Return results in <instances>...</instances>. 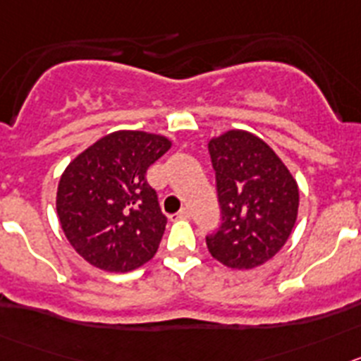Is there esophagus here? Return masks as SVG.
Here are the masks:
<instances>
[{
    "mask_svg": "<svg viewBox=\"0 0 361 361\" xmlns=\"http://www.w3.org/2000/svg\"><path fill=\"white\" fill-rule=\"evenodd\" d=\"M188 216H190V210H188L187 207H183V209L176 214V217H180V219H187Z\"/></svg>",
    "mask_w": 361,
    "mask_h": 361,
    "instance_id": "obj_1",
    "label": "esophagus"
}]
</instances>
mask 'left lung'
Segmentation results:
<instances>
[{
    "label": "left lung",
    "instance_id": "obj_1",
    "mask_svg": "<svg viewBox=\"0 0 361 361\" xmlns=\"http://www.w3.org/2000/svg\"><path fill=\"white\" fill-rule=\"evenodd\" d=\"M216 171L221 225L207 235L212 257L233 269H252L288 241L298 212V187L266 142L228 131L209 144Z\"/></svg>",
    "mask_w": 361,
    "mask_h": 361
}]
</instances>
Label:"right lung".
I'll return each mask as SVG.
<instances>
[{
  "mask_svg": "<svg viewBox=\"0 0 361 361\" xmlns=\"http://www.w3.org/2000/svg\"><path fill=\"white\" fill-rule=\"evenodd\" d=\"M169 149L165 136L116 131L68 165L57 214L70 245L90 264L126 274L154 257L167 217L145 174Z\"/></svg>",
  "mask_w": 361,
  "mask_h": 361,
  "instance_id": "right-lung-1",
  "label": "right lung"
}]
</instances>
